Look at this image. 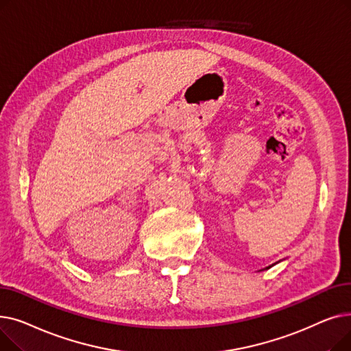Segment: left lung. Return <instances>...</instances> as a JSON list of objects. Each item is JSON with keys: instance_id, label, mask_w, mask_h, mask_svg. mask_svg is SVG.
Listing matches in <instances>:
<instances>
[{"instance_id": "left-lung-1", "label": "left lung", "mask_w": 351, "mask_h": 351, "mask_svg": "<svg viewBox=\"0 0 351 351\" xmlns=\"http://www.w3.org/2000/svg\"><path fill=\"white\" fill-rule=\"evenodd\" d=\"M267 269H269V267H267Z\"/></svg>"}]
</instances>
